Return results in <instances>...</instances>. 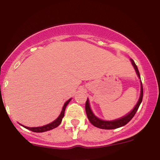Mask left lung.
I'll return each mask as SVG.
<instances>
[{
	"instance_id": "1",
	"label": "left lung",
	"mask_w": 160,
	"mask_h": 160,
	"mask_svg": "<svg viewBox=\"0 0 160 160\" xmlns=\"http://www.w3.org/2000/svg\"><path fill=\"white\" fill-rule=\"evenodd\" d=\"M132 64L134 66V68H135V71H136L138 76V78L141 79L140 77V74H139V71L138 69L137 65H135V63L134 62V61L132 59H131ZM142 98H143V86H142V82H141V95H140V98H139L138 102L135 107L134 108V109L130 112L128 114H127L125 117H122V118L118 119V120H113V121H104L102 120H100L98 119V117H96L93 114V113L92 112L90 107H89V101L86 100V106H85V109H86V115H87L88 119H89V122H91L93 126H95V127L99 128H103V129H113V128H120L121 126H123L125 125H126L133 118V117L135 116V113L138 109L139 106L142 102Z\"/></svg>"
}]
</instances>
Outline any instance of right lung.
I'll return each mask as SVG.
<instances>
[{"mask_svg":"<svg viewBox=\"0 0 160 160\" xmlns=\"http://www.w3.org/2000/svg\"><path fill=\"white\" fill-rule=\"evenodd\" d=\"M70 101H71V98L65 102V104H64V106H63V108H62L61 114L59 115V117H58L56 120L53 121V122H51V123H49L48 125H46V126H41V127L30 128V127H27V126H22L23 127H25V128H27V129H29V130H31V131L34 132H43L49 131V130H51V129H52V128H56L57 126H59V124L61 123L62 118H63L64 115H65V111L66 106H67L68 104L69 103Z\"/></svg>","mask_w":160,"mask_h":160,"instance_id":"add662e5","label":"right lung"}]
</instances>
